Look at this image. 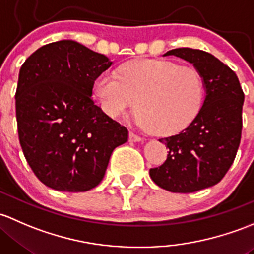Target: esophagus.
<instances>
[{"instance_id": "obj_1", "label": "esophagus", "mask_w": 254, "mask_h": 254, "mask_svg": "<svg viewBox=\"0 0 254 254\" xmlns=\"http://www.w3.org/2000/svg\"><path fill=\"white\" fill-rule=\"evenodd\" d=\"M129 140L130 142H140V140H142V138H140L139 135L134 134L133 132H130L129 133Z\"/></svg>"}]
</instances>
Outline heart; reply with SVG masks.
Instances as JSON below:
<instances>
[{"label":"heart","instance_id":"b5f03b06","mask_svg":"<svg viewBox=\"0 0 254 254\" xmlns=\"http://www.w3.org/2000/svg\"><path fill=\"white\" fill-rule=\"evenodd\" d=\"M93 94L110 117L122 116L137 103V121L158 134H175L190 126L204 100L198 69L163 60H140L122 66L119 74L99 75Z\"/></svg>","mask_w":254,"mask_h":254}]
</instances>
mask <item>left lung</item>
<instances>
[{
    "instance_id": "1",
    "label": "left lung",
    "mask_w": 254,
    "mask_h": 254,
    "mask_svg": "<svg viewBox=\"0 0 254 254\" xmlns=\"http://www.w3.org/2000/svg\"><path fill=\"white\" fill-rule=\"evenodd\" d=\"M163 56L192 64L202 75L205 96L190 126L159 139L169 154L165 163L149 170V175L170 192H197L220 182L234 163L241 140L245 94L236 73L209 52L181 48Z\"/></svg>"
}]
</instances>
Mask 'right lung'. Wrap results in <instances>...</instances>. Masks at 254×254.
I'll return each instance as SVG.
<instances>
[{
  "label": "right lung",
  "instance_id": "add662e5",
  "mask_svg": "<svg viewBox=\"0 0 254 254\" xmlns=\"http://www.w3.org/2000/svg\"><path fill=\"white\" fill-rule=\"evenodd\" d=\"M112 64L73 40L41 46L20 67L15 116L22 150L35 176L62 192H85L104 179L128 130L91 99L96 78Z\"/></svg>",
  "mask_w": 254,
  "mask_h": 254
}]
</instances>
